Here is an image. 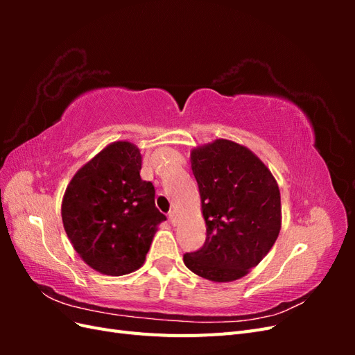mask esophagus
Wrapping results in <instances>:
<instances>
[{
	"label": "esophagus",
	"mask_w": 355,
	"mask_h": 355,
	"mask_svg": "<svg viewBox=\"0 0 355 355\" xmlns=\"http://www.w3.org/2000/svg\"><path fill=\"white\" fill-rule=\"evenodd\" d=\"M176 213L173 211V210H171V211H168V220H170V223L171 225H175L176 223Z\"/></svg>",
	"instance_id": "1"
}]
</instances>
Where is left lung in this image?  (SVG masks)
<instances>
[{
  "label": "left lung",
  "mask_w": 355,
  "mask_h": 355,
  "mask_svg": "<svg viewBox=\"0 0 355 355\" xmlns=\"http://www.w3.org/2000/svg\"><path fill=\"white\" fill-rule=\"evenodd\" d=\"M191 167L207 237L184 254L187 268L211 282H234L259 263L282 228L280 189L249 149L225 139L194 149Z\"/></svg>",
  "instance_id": "obj_1"
}]
</instances>
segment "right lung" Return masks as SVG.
I'll return each instance as SVG.
<instances>
[{"label":"right lung","instance_id":"right-lung-1","mask_svg":"<svg viewBox=\"0 0 355 355\" xmlns=\"http://www.w3.org/2000/svg\"><path fill=\"white\" fill-rule=\"evenodd\" d=\"M141 168V151L115 142L75 173L63 197V228L73 249L102 274L116 277L141 268L157 225L166 220Z\"/></svg>","mask_w":355,"mask_h":355}]
</instances>
